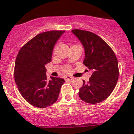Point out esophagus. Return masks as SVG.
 <instances>
[{
    "mask_svg": "<svg viewBox=\"0 0 134 134\" xmlns=\"http://www.w3.org/2000/svg\"><path fill=\"white\" fill-rule=\"evenodd\" d=\"M72 79H73V77H71V76H66V77H65V80L66 81H71Z\"/></svg>",
    "mask_w": 134,
    "mask_h": 134,
    "instance_id": "obj_1",
    "label": "esophagus"
}]
</instances>
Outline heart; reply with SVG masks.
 <instances>
[{"instance_id": "heart-1", "label": "heart", "mask_w": 134, "mask_h": 134, "mask_svg": "<svg viewBox=\"0 0 134 134\" xmlns=\"http://www.w3.org/2000/svg\"><path fill=\"white\" fill-rule=\"evenodd\" d=\"M70 67H68V66L66 67V68L64 69V72H70Z\"/></svg>"}]
</instances>
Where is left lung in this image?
Masks as SVG:
<instances>
[{
	"label": "left lung",
	"instance_id": "8db88e82",
	"mask_svg": "<svg viewBox=\"0 0 134 134\" xmlns=\"http://www.w3.org/2000/svg\"><path fill=\"white\" fill-rule=\"evenodd\" d=\"M72 32L84 48L83 64L92 71L88 82L83 80L79 97L88 103H99L111 94L116 85L119 75L117 58L113 50L99 35L80 29Z\"/></svg>",
	"mask_w": 134,
	"mask_h": 134
}]
</instances>
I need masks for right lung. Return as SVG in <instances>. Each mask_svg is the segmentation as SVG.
Returning <instances> with one entry per match:
<instances>
[{
	"label": "right lung",
	"mask_w": 134,
	"mask_h": 134,
	"mask_svg": "<svg viewBox=\"0 0 134 134\" xmlns=\"http://www.w3.org/2000/svg\"><path fill=\"white\" fill-rule=\"evenodd\" d=\"M64 31L40 34L20 48L14 68V79L20 93L32 105L45 108L57 101L65 80L46 75L45 65L51 61L54 45Z\"/></svg>",
	"instance_id": "add662e5"
}]
</instances>
